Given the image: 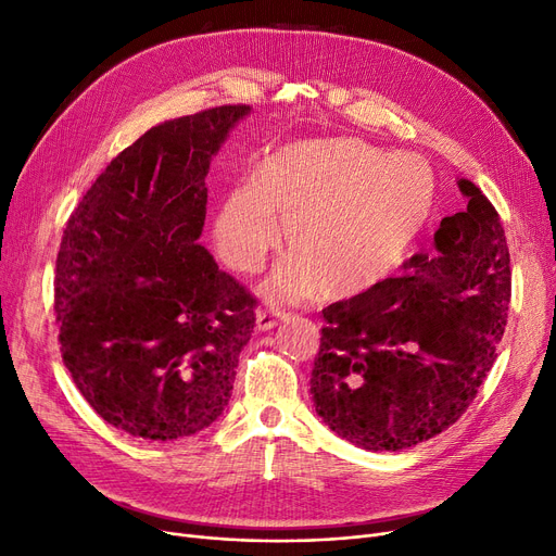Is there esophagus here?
<instances>
[{"instance_id":"34e87169","label":"esophagus","mask_w":556,"mask_h":556,"mask_svg":"<svg viewBox=\"0 0 556 556\" xmlns=\"http://www.w3.org/2000/svg\"><path fill=\"white\" fill-rule=\"evenodd\" d=\"M288 318H291V313L286 311H270V308H261L256 313V327L261 331H268V329H275L279 323H286Z\"/></svg>"}]
</instances>
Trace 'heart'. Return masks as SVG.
I'll list each match as a JSON object with an SVG mask.
<instances>
[{"mask_svg":"<svg viewBox=\"0 0 556 556\" xmlns=\"http://www.w3.org/2000/svg\"><path fill=\"white\" fill-rule=\"evenodd\" d=\"M433 204V177L414 154L356 140H306L263 156L250 188H236L215 218V243L240 273H254L281 240L288 256L268 293L304 300L356 295L389 279L412 252Z\"/></svg>","mask_w":556,"mask_h":556,"instance_id":"heart-1","label":"heart"}]
</instances>
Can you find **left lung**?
<instances>
[{
    "mask_svg": "<svg viewBox=\"0 0 556 556\" xmlns=\"http://www.w3.org/2000/svg\"><path fill=\"white\" fill-rule=\"evenodd\" d=\"M466 208L443 218L433 248L404 275L323 308L311 395L345 441L397 452L445 431L475 400L495 361L511 302L500 215L470 179Z\"/></svg>",
    "mask_w": 556,
    "mask_h": 556,
    "instance_id": "left-lung-1",
    "label": "left lung"
}]
</instances>
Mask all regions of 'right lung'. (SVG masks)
<instances>
[{"instance_id":"1","label":"right lung","mask_w":556,"mask_h":556,"mask_svg":"<svg viewBox=\"0 0 556 556\" xmlns=\"http://www.w3.org/2000/svg\"><path fill=\"white\" fill-rule=\"evenodd\" d=\"M248 111L225 104L152 127L106 165L63 229V364L94 414L131 437H190L229 404L258 302L198 240L211 156Z\"/></svg>"}]
</instances>
